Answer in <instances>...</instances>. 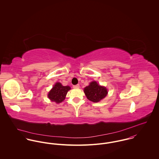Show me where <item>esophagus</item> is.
Returning <instances> with one entry per match:
<instances>
[{
    "label": "esophagus",
    "mask_w": 159,
    "mask_h": 159,
    "mask_svg": "<svg viewBox=\"0 0 159 159\" xmlns=\"http://www.w3.org/2000/svg\"><path fill=\"white\" fill-rule=\"evenodd\" d=\"M73 88H75V89H78V88H80V85H79V84L75 85V86H73Z\"/></svg>",
    "instance_id": "obj_1"
}]
</instances>
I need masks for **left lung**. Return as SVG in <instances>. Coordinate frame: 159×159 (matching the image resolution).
Here are the masks:
<instances>
[{
    "label": "left lung",
    "instance_id": "8db88e82",
    "mask_svg": "<svg viewBox=\"0 0 159 159\" xmlns=\"http://www.w3.org/2000/svg\"><path fill=\"white\" fill-rule=\"evenodd\" d=\"M84 93L89 100L97 103L104 98L108 94L107 89L100 86L96 81H92L84 89Z\"/></svg>",
    "mask_w": 159,
    "mask_h": 159
}]
</instances>
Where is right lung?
I'll list each match as a JSON object with an SVG mask.
<instances>
[{
  "mask_svg": "<svg viewBox=\"0 0 159 159\" xmlns=\"http://www.w3.org/2000/svg\"><path fill=\"white\" fill-rule=\"evenodd\" d=\"M70 89V87L68 86H64L61 83H56L49 92L48 97L51 101L60 103L65 100L66 96Z\"/></svg>",
  "mask_w": 159,
  "mask_h": 159,
  "instance_id": "right-lung-1",
  "label": "right lung"
}]
</instances>
